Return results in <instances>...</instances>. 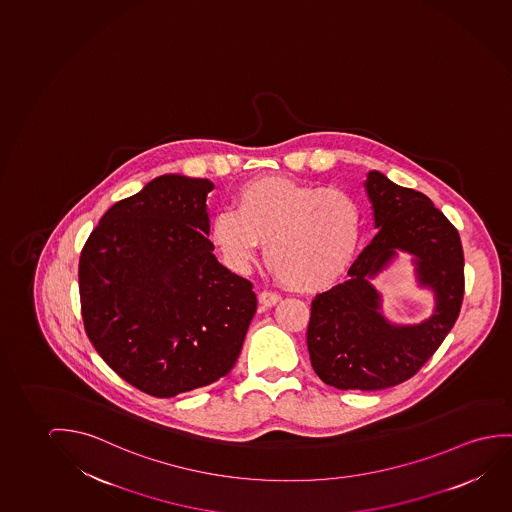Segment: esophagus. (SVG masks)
<instances>
[{
	"label": "esophagus",
	"instance_id": "esophagus-1",
	"mask_svg": "<svg viewBox=\"0 0 512 512\" xmlns=\"http://www.w3.org/2000/svg\"><path fill=\"white\" fill-rule=\"evenodd\" d=\"M280 294H276V292H269V290H264V292H260L259 294V303L262 306H266V308H271V306H275L276 303H280Z\"/></svg>",
	"mask_w": 512,
	"mask_h": 512
}]
</instances>
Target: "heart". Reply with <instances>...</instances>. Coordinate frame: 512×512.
I'll list each match as a JSON object with an SVG mask.
<instances>
[{"mask_svg": "<svg viewBox=\"0 0 512 512\" xmlns=\"http://www.w3.org/2000/svg\"><path fill=\"white\" fill-rule=\"evenodd\" d=\"M363 206L336 186L266 176L234 193V208L216 211L209 239L234 271H246L260 246L289 287L319 292L345 275L363 236Z\"/></svg>", "mask_w": 512, "mask_h": 512, "instance_id": "b5f03b06", "label": "heart"}]
</instances>
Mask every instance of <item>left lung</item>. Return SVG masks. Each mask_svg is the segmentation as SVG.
<instances>
[{"mask_svg": "<svg viewBox=\"0 0 512 512\" xmlns=\"http://www.w3.org/2000/svg\"><path fill=\"white\" fill-rule=\"evenodd\" d=\"M364 186L377 236L350 266L347 282L315 296L306 334L313 370L343 391H378L414 377L451 331L465 294L460 234L444 213L382 172H368ZM396 251L415 255L418 279L436 292V312L421 325L394 327L379 313L369 280Z\"/></svg>", "mask_w": 512, "mask_h": 512, "instance_id": "8db88e82", "label": "left lung"}]
</instances>
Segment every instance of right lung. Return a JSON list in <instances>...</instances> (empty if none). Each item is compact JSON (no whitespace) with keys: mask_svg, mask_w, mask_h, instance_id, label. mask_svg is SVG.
Returning <instances> with one entry per match:
<instances>
[{"mask_svg":"<svg viewBox=\"0 0 512 512\" xmlns=\"http://www.w3.org/2000/svg\"><path fill=\"white\" fill-rule=\"evenodd\" d=\"M209 179L165 174L112 206L79 260L84 329L128 384L172 398L225 377L257 310L209 241Z\"/></svg>","mask_w":512,"mask_h":512,"instance_id":"obj_1","label":"right lung"}]
</instances>
